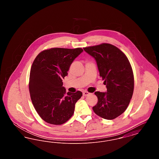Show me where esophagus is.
Here are the masks:
<instances>
[{
  "instance_id": "esophagus-1",
  "label": "esophagus",
  "mask_w": 159,
  "mask_h": 159,
  "mask_svg": "<svg viewBox=\"0 0 159 159\" xmlns=\"http://www.w3.org/2000/svg\"><path fill=\"white\" fill-rule=\"evenodd\" d=\"M89 94H90V93L89 92H88V91H83V95L84 97H86V96L89 95Z\"/></svg>"
}]
</instances>
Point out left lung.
<instances>
[{"label":"left lung","instance_id":"8db88e82","mask_svg":"<svg viewBox=\"0 0 159 159\" xmlns=\"http://www.w3.org/2000/svg\"><path fill=\"white\" fill-rule=\"evenodd\" d=\"M83 49L96 61L107 89L106 92H95L98 102L93 110L102 118L114 119L126 110L133 95L134 78L130 64L125 53L109 43Z\"/></svg>","mask_w":159,"mask_h":159}]
</instances>
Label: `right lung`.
Wrapping results in <instances>:
<instances>
[{
  "instance_id": "add662e5",
  "label": "right lung",
  "mask_w": 159,
  "mask_h": 159,
  "mask_svg": "<svg viewBox=\"0 0 159 159\" xmlns=\"http://www.w3.org/2000/svg\"><path fill=\"white\" fill-rule=\"evenodd\" d=\"M82 48H55L38 54L30 74L31 99L40 117L46 122L62 125L73 116L76 102L82 92L71 93L62 86L73 61L83 52Z\"/></svg>"
}]
</instances>
